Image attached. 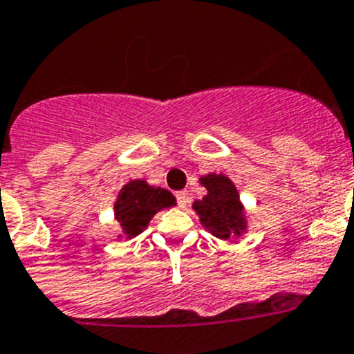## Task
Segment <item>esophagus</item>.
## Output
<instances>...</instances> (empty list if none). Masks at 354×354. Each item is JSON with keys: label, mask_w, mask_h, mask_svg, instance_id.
<instances>
[{"label": "esophagus", "mask_w": 354, "mask_h": 354, "mask_svg": "<svg viewBox=\"0 0 354 354\" xmlns=\"http://www.w3.org/2000/svg\"><path fill=\"white\" fill-rule=\"evenodd\" d=\"M190 198H192L190 194H188L187 190H181L176 194V201H178V205H180V207H187L188 202H190Z\"/></svg>", "instance_id": "34e87169"}]
</instances>
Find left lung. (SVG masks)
Wrapping results in <instances>:
<instances>
[{
	"mask_svg": "<svg viewBox=\"0 0 354 354\" xmlns=\"http://www.w3.org/2000/svg\"><path fill=\"white\" fill-rule=\"evenodd\" d=\"M207 194L192 204L201 225L221 240L239 239L247 232V216L233 181L225 174L209 173L201 176Z\"/></svg>",
	"mask_w": 354,
	"mask_h": 354,
	"instance_id": "8db88e82",
	"label": "left lung"
}]
</instances>
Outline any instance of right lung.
Here are the masks:
<instances>
[{
	"mask_svg": "<svg viewBox=\"0 0 354 354\" xmlns=\"http://www.w3.org/2000/svg\"><path fill=\"white\" fill-rule=\"evenodd\" d=\"M176 205V198L169 190L152 187L145 180H131L119 190L114 204V214L121 225L119 239H135L149 226L150 219L162 209Z\"/></svg>",
	"mask_w": 354,
	"mask_h": 354,
	"instance_id": "add662e5",
	"label": "right lung"
}]
</instances>
